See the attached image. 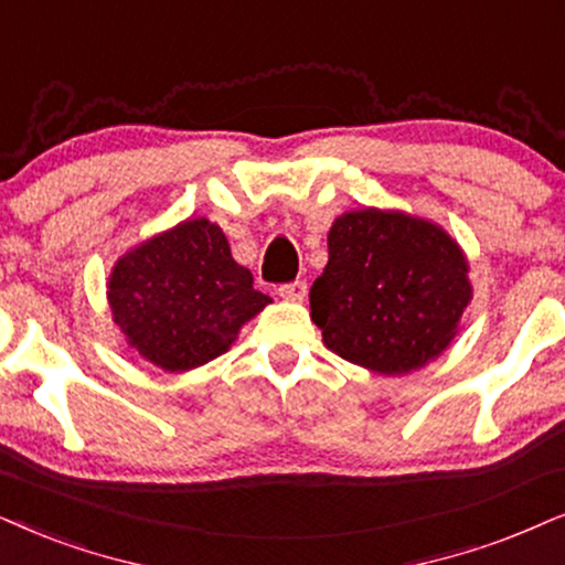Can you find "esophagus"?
<instances>
[{"label": "esophagus", "mask_w": 565, "mask_h": 565, "mask_svg": "<svg viewBox=\"0 0 565 565\" xmlns=\"http://www.w3.org/2000/svg\"><path fill=\"white\" fill-rule=\"evenodd\" d=\"M278 295L284 299H291V302H299V299L307 297V284L305 281H289L278 287Z\"/></svg>", "instance_id": "34e87169"}]
</instances>
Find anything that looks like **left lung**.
Listing matches in <instances>:
<instances>
[{
    "mask_svg": "<svg viewBox=\"0 0 565 565\" xmlns=\"http://www.w3.org/2000/svg\"><path fill=\"white\" fill-rule=\"evenodd\" d=\"M467 260L430 221L375 209L344 213L328 234V266L310 316L328 349L383 375L435 360L472 299Z\"/></svg>",
    "mask_w": 565,
    "mask_h": 565,
    "instance_id": "left-lung-1",
    "label": "left lung"
}]
</instances>
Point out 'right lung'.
I'll return each instance as SVG.
<instances>
[{"label": "right lung", "instance_id": "1", "mask_svg": "<svg viewBox=\"0 0 565 565\" xmlns=\"http://www.w3.org/2000/svg\"><path fill=\"white\" fill-rule=\"evenodd\" d=\"M270 302L234 263L216 224L192 218L127 253L109 278L114 320L130 347L169 373L224 354L242 323Z\"/></svg>", "mask_w": 565, "mask_h": 565}]
</instances>
